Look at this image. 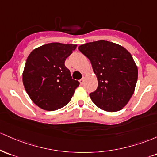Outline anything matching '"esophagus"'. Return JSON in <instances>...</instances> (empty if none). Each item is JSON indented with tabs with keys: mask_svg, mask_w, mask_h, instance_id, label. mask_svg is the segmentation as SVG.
I'll return each instance as SVG.
<instances>
[{
	"mask_svg": "<svg viewBox=\"0 0 157 157\" xmlns=\"http://www.w3.org/2000/svg\"><path fill=\"white\" fill-rule=\"evenodd\" d=\"M79 82H80L81 84H83L84 82V78H82V79H80V80H79Z\"/></svg>",
	"mask_w": 157,
	"mask_h": 157,
	"instance_id": "obj_1",
	"label": "esophagus"
}]
</instances>
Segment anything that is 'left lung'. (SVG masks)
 <instances>
[{
  "mask_svg": "<svg viewBox=\"0 0 157 157\" xmlns=\"http://www.w3.org/2000/svg\"><path fill=\"white\" fill-rule=\"evenodd\" d=\"M90 61L98 87L90 94L96 106L107 112L121 110L134 93L138 69L124 47L100 40L78 47Z\"/></svg>",
  "mask_w": 157,
  "mask_h": 157,
  "instance_id": "left-lung-1",
  "label": "left lung"
}]
</instances>
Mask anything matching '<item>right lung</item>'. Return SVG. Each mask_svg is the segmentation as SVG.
Wrapping results in <instances>:
<instances>
[{
  "instance_id": "1",
  "label": "right lung",
  "mask_w": 157,
  "mask_h": 157,
  "mask_svg": "<svg viewBox=\"0 0 157 157\" xmlns=\"http://www.w3.org/2000/svg\"><path fill=\"white\" fill-rule=\"evenodd\" d=\"M76 47L72 44H47L33 50L27 57L23 84L32 101L40 108L56 110L73 97L79 82L72 78L64 63Z\"/></svg>"
}]
</instances>
